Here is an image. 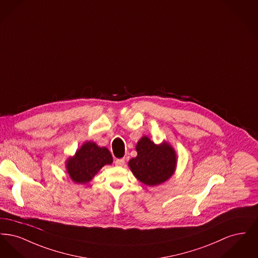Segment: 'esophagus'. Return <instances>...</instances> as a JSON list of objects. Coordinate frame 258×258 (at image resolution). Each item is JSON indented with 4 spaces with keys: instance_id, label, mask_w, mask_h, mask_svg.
Returning a JSON list of instances; mask_svg holds the SVG:
<instances>
[{
    "instance_id": "34e87169",
    "label": "esophagus",
    "mask_w": 258,
    "mask_h": 258,
    "mask_svg": "<svg viewBox=\"0 0 258 258\" xmlns=\"http://www.w3.org/2000/svg\"><path fill=\"white\" fill-rule=\"evenodd\" d=\"M124 164V160L123 159H119V160H115V165L116 166H123Z\"/></svg>"
}]
</instances>
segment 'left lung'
Masks as SVG:
<instances>
[{
	"label": "left lung",
	"mask_w": 258,
	"mask_h": 258,
	"mask_svg": "<svg viewBox=\"0 0 258 258\" xmlns=\"http://www.w3.org/2000/svg\"><path fill=\"white\" fill-rule=\"evenodd\" d=\"M135 149L137 156L128 161V167L141 183L155 186L169 180L176 171L177 153L168 142L156 144L144 135Z\"/></svg>",
	"instance_id": "1"
}]
</instances>
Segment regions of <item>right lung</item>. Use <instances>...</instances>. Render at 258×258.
<instances>
[{
	"label": "right lung",
	"mask_w": 258,
	"mask_h": 258,
	"mask_svg": "<svg viewBox=\"0 0 258 258\" xmlns=\"http://www.w3.org/2000/svg\"><path fill=\"white\" fill-rule=\"evenodd\" d=\"M113 158L109 150L99 147L96 142L87 141L77 149L73 157L66 160L69 177L75 184H87L106 164H112Z\"/></svg>",
	"instance_id": "right-lung-1"
}]
</instances>
